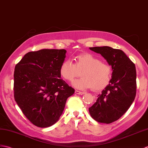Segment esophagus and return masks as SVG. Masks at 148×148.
I'll return each instance as SVG.
<instances>
[{
    "instance_id": "obj_1",
    "label": "esophagus",
    "mask_w": 148,
    "mask_h": 148,
    "mask_svg": "<svg viewBox=\"0 0 148 148\" xmlns=\"http://www.w3.org/2000/svg\"><path fill=\"white\" fill-rule=\"evenodd\" d=\"M75 94H79V95H83V94H85L84 92H81V91L77 90L75 91Z\"/></svg>"
}]
</instances>
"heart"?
<instances>
[{
    "label": "heart",
    "instance_id": "b5f03b06",
    "mask_svg": "<svg viewBox=\"0 0 148 148\" xmlns=\"http://www.w3.org/2000/svg\"><path fill=\"white\" fill-rule=\"evenodd\" d=\"M74 63L71 60H65L61 63L60 73L61 77L72 82L80 75V79L74 82L73 85L80 89L92 88L94 90H103L109 84L111 78V68L101 61L92 54L83 53L74 58Z\"/></svg>",
    "mask_w": 148,
    "mask_h": 148
}]
</instances>
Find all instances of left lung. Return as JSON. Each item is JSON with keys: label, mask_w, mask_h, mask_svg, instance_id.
Listing matches in <instances>:
<instances>
[{"label": "left lung", "mask_w": 148, "mask_h": 148, "mask_svg": "<svg viewBox=\"0 0 148 148\" xmlns=\"http://www.w3.org/2000/svg\"><path fill=\"white\" fill-rule=\"evenodd\" d=\"M89 49L100 54L111 66L113 72L110 84L88 110L92 119L98 122L111 123L125 113L135 99L136 66L120 49L108 46Z\"/></svg>", "instance_id": "obj_1"}]
</instances>
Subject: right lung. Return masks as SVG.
I'll return each instance as SVG.
<instances>
[{
  "label": "right lung",
  "mask_w": 148,
  "mask_h": 148,
  "mask_svg": "<svg viewBox=\"0 0 148 148\" xmlns=\"http://www.w3.org/2000/svg\"><path fill=\"white\" fill-rule=\"evenodd\" d=\"M64 49L29 52L16 65L14 99L23 113L35 126L50 127L63 113L75 89L61 79L60 68Z\"/></svg>",
  "instance_id": "right-lung-1"
}]
</instances>
